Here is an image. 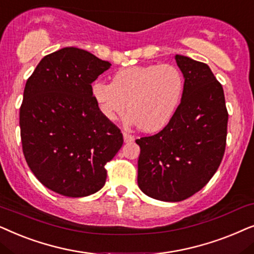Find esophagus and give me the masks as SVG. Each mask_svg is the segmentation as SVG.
<instances>
[{
	"instance_id": "34e87169",
	"label": "esophagus",
	"mask_w": 254,
	"mask_h": 254,
	"mask_svg": "<svg viewBox=\"0 0 254 254\" xmlns=\"http://www.w3.org/2000/svg\"><path fill=\"white\" fill-rule=\"evenodd\" d=\"M123 138H124L125 143H131V141H133V139H134V137L132 136V134L127 132V131H123Z\"/></svg>"
}]
</instances>
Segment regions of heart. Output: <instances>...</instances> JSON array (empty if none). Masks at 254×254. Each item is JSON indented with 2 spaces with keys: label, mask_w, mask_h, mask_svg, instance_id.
Listing matches in <instances>:
<instances>
[{
  "label": "heart",
  "mask_w": 254,
  "mask_h": 254,
  "mask_svg": "<svg viewBox=\"0 0 254 254\" xmlns=\"http://www.w3.org/2000/svg\"><path fill=\"white\" fill-rule=\"evenodd\" d=\"M185 76L174 65L134 66L120 70L113 82L97 81L93 95L101 113L110 121L129 109L130 123L154 132L164 129L180 106Z\"/></svg>",
  "instance_id": "obj_1"
}]
</instances>
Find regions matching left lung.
Listing matches in <instances>:
<instances>
[{
  "instance_id": "left-lung-1",
  "label": "left lung",
  "mask_w": 254,
  "mask_h": 254,
  "mask_svg": "<svg viewBox=\"0 0 254 254\" xmlns=\"http://www.w3.org/2000/svg\"><path fill=\"white\" fill-rule=\"evenodd\" d=\"M174 58L185 76L180 106L160 132L136 140L138 186L167 202L190 197L214 177L224 155L229 118L222 84L207 64Z\"/></svg>"
}]
</instances>
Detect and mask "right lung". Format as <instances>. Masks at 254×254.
Masks as SVG:
<instances>
[{
    "instance_id": "add662e5",
    "label": "right lung",
    "mask_w": 254,
    "mask_h": 254,
    "mask_svg": "<svg viewBox=\"0 0 254 254\" xmlns=\"http://www.w3.org/2000/svg\"><path fill=\"white\" fill-rule=\"evenodd\" d=\"M111 66L76 47L47 54L26 81L19 109L22 148L51 190L82 197L106 184L123 134L101 113L92 83Z\"/></svg>"
}]
</instances>
